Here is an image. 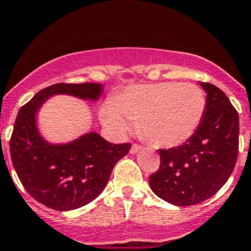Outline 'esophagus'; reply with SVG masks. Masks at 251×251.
I'll return each instance as SVG.
<instances>
[{"instance_id":"1","label":"esophagus","mask_w":251,"mask_h":251,"mask_svg":"<svg viewBox=\"0 0 251 251\" xmlns=\"http://www.w3.org/2000/svg\"><path fill=\"white\" fill-rule=\"evenodd\" d=\"M140 151H142V147H140L139 144H132L131 148H130V153L135 154L138 153V152H140Z\"/></svg>"}]
</instances>
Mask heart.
<instances>
[{
  "label": "heart",
  "instance_id": "b5f03b06",
  "mask_svg": "<svg viewBox=\"0 0 251 251\" xmlns=\"http://www.w3.org/2000/svg\"><path fill=\"white\" fill-rule=\"evenodd\" d=\"M205 108V94L193 83L132 85L104 103L100 120L117 136L129 134L132 121H138V130L151 144L172 148L196 132Z\"/></svg>",
  "mask_w": 251,
  "mask_h": 251
}]
</instances>
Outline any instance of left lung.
<instances>
[{
  "mask_svg": "<svg viewBox=\"0 0 251 251\" xmlns=\"http://www.w3.org/2000/svg\"><path fill=\"white\" fill-rule=\"evenodd\" d=\"M206 108L196 132L184 144L160 150L161 164L150 176L154 195L176 206H191L214 196L235 169L238 113L221 89L200 82Z\"/></svg>",
  "mask_w": 251,
  "mask_h": 251,
  "instance_id": "left-lung-1",
  "label": "left lung"
}]
</instances>
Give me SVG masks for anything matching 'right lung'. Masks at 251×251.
<instances>
[{"mask_svg": "<svg viewBox=\"0 0 251 251\" xmlns=\"http://www.w3.org/2000/svg\"><path fill=\"white\" fill-rule=\"evenodd\" d=\"M101 83H56L38 91L20 108L10 140L14 169L26 192L45 206L69 211L97 199L115 165L129 153L130 143L113 144L98 132L82 134L68 143H51L38 129L42 105L55 95L98 101Z\"/></svg>", "mask_w": 251, "mask_h": 251, "instance_id": "add662e5", "label": "right lung"}]
</instances>
